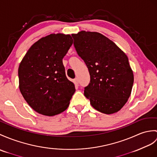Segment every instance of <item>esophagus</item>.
Wrapping results in <instances>:
<instances>
[{
  "label": "esophagus",
  "instance_id": "1",
  "mask_svg": "<svg viewBox=\"0 0 157 157\" xmlns=\"http://www.w3.org/2000/svg\"><path fill=\"white\" fill-rule=\"evenodd\" d=\"M74 83H75V85L78 86V83H79L78 79V78H75V79H74Z\"/></svg>",
  "mask_w": 157,
  "mask_h": 157
}]
</instances>
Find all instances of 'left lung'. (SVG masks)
I'll return each instance as SVG.
<instances>
[{
    "instance_id": "1",
    "label": "left lung",
    "mask_w": 157,
    "mask_h": 157,
    "mask_svg": "<svg viewBox=\"0 0 157 157\" xmlns=\"http://www.w3.org/2000/svg\"><path fill=\"white\" fill-rule=\"evenodd\" d=\"M72 37L90 75L84 96L98 111L105 114L117 112L128 101L134 83L128 57L99 33L82 31Z\"/></svg>"
}]
</instances>
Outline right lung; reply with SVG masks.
I'll use <instances>...</instances> for the list:
<instances>
[{"label": "right lung", "instance_id": "obj_1", "mask_svg": "<svg viewBox=\"0 0 157 157\" xmlns=\"http://www.w3.org/2000/svg\"><path fill=\"white\" fill-rule=\"evenodd\" d=\"M72 43L70 35L51 34L35 42L21 62V93L39 114L55 116L69 106L75 89L65 75L62 60Z\"/></svg>", "mask_w": 157, "mask_h": 157}]
</instances>
